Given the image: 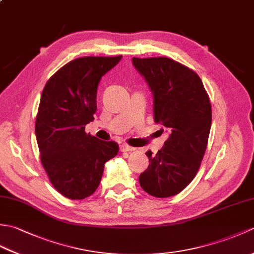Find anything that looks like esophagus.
Instances as JSON below:
<instances>
[{
    "instance_id": "1",
    "label": "esophagus",
    "mask_w": 254,
    "mask_h": 254,
    "mask_svg": "<svg viewBox=\"0 0 254 254\" xmlns=\"http://www.w3.org/2000/svg\"><path fill=\"white\" fill-rule=\"evenodd\" d=\"M120 150H121V152H123V153L124 152H134V150H135V148L128 146V145L122 144V145H120Z\"/></svg>"
}]
</instances>
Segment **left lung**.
Returning <instances> with one entry per match:
<instances>
[{"instance_id": "8db88e82", "label": "left lung", "mask_w": 254, "mask_h": 254, "mask_svg": "<svg viewBox=\"0 0 254 254\" xmlns=\"http://www.w3.org/2000/svg\"><path fill=\"white\" fill-rule=\"evenodd\" d=\"M132 62L153 93L155 122L169 133L157 154L146 153L150 164L139 175V185L155 197H169L196 176L207 147L212 106L201 78L183 64L164 57Z\"/></svg>"}]
</instances>
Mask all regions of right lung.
I'll use <instances>...</instances> for the list:
<instances>
[{
  "label": "right lung",
  "mask_w": 254,
  "mask_h": 254,
  "mask_svg": "<svg viewBox=\"0 0 254 254\" xmlns=\"http://www.w3.org/2000/svg\"><path fill=\"white\" fill-rule=\"evenodd\" d=\"M118 57H84L68 62L48 80L36 118L41 164L56 190L83 199L98 188L105 164L119 145L85 132L97 110L101 77L120 62Z\"/></svg>",
  "instance_id": "add662e5"
}]
</instances>
